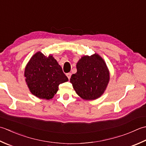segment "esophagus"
Here are the masks:
<instances>
[{
	"label": "esophagus",
	"mask_w": 146,
	"mask_h": 146,
	"mask_svg": "<svg viewBox=\"0 0 146 146\" xmlns=\"http://www.w3.org/2000/svg\"><path fill=\"white\" fill-rule=\"evenodd\" d=\"M71 75H72V74H71L70 72H69V73H67V76L68 78H69V79H70Z\"/></svg>",
	"instance_id": "1"
}]
</instances>
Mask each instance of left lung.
Here are the masks:
<instances>
[{
    "label": "left lung",
    "instance_id": "1",
    "mask_svg": "<svg viewBox=\"0 0 146 146\" xmlns=\"http://www.w3.org/2000/svg\"><path fill=\"white\" fill-rule=\"evenodd\" d=\"M77 72L70 77L74 90L84 100H95L106 90L110 74L105 62L97 54L84 56L77 64Z\"/></svg>",
    "mask_w": 146,
    "mask_h": 146
}]
</instances>
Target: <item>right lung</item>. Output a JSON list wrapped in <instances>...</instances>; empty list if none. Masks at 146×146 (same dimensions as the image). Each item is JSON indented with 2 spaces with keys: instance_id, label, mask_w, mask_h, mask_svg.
I'll list each match as a JSON object with an SVG mask.
<instances>
[{
  "instance_id": "1",
  "label": "right lung",
  "mask_w": 146,
  "mask_h": 146,
  "mask_svg": "<svg viewBox=\"0 0 146 146\" xmlns=\"http://www.w3.org/2000/svg\"><path fill=\"white\" fill-rule=\"evenodd\" d=\"M25 76L31 93L46 100L54 96L59 84L69 80L52 56L46 57L41 52L32 56L25 69Z\"/></svg>"
}]
</instances>
